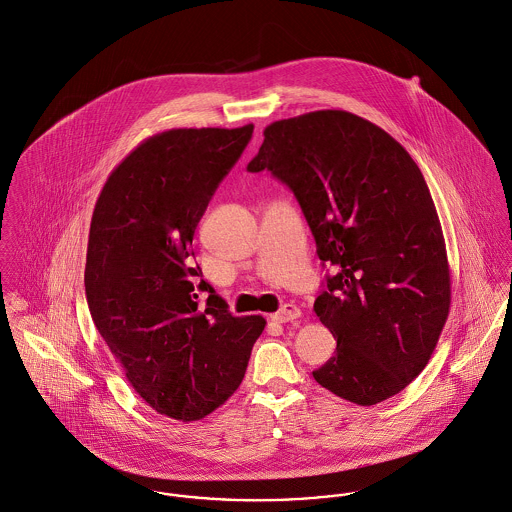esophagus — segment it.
Masks as SVG:
<instances>
[{"label":"esophagus","mask_w":512,"mask_h":512,"mask_svg":"<svg viewBox=\"0 0 512 512\" xmlns=\"http://www.w3.org/2000/svg\"><path fill=\"white\" fill-rule=\"evenodd\" d=\"M300 308L298 306H294V304H284L276 314H271V321H276V323H288V321H294V319H298L300 317Z\"/></svg>","instance_id":"obj_1"}]
</instances>
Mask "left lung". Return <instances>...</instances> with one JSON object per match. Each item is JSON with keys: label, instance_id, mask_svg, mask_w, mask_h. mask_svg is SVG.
Returning a JSON list of instances; mask_svg holds the SVG:
<instances>
[{"label": "left lung", "instance_id": "8db88e82", "mask_svg": "<svg viewBox=\"0 0 512 512\" xmlns=\"http://www.w3.org/2000/svg\"><path fill=\"white\" fill-rule=\"evenodd\" d=\"M247 171H271L298 198L327 276L314 312L337 339L315 382L376 405L429 364L450 310V269L431 191L386 130L347 111L265 128Z\"/></svg>", "mask_w": 512, "mask_h": 512}]
</instances>
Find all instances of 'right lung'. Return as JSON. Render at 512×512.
<instances>
[{
    "label": "right lung",
    "instance_id": "obj_1",
    "mask_svg": "<svg viewBox=\"0 0 512 512\" xmlns=\"http://www.w3.org/2000/svg\"><path fill=\"white\" fill-rule=\"evenodd\" d=\"M253 134L171 128L122 159L95 202L85 263L89 312L136 394L191 423L218 409L245 376L267 321L236 317L193 276V237L220 181ZM208 291L207 304L197 292Z\"/></svg>",
    "mask_w": 512,
    "mask_h": 512
}]
</instances>
